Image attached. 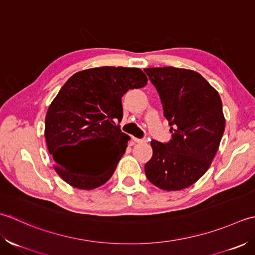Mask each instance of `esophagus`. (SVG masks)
<instances>
[{
    "label": "esophagus",
    "instance_id": "34e87169",
    "mask_svg": "<svg viewBox=\"0 0 255 255\" xmlns=\"http://www.w3.org/2000/svg\"><path fill=\"white\" fill-rule=\"evenodd\" d=\"M133 139H134V142H136V143H145V142H146V138H137V137H133Z\"/></svg>",
    "mask_w": 255,
    "mask_h": 255
}]
</instances>
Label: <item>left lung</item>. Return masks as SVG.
<instances>
[{"label": "left lung", "instance_id": "1", "mask_svg": "<svg viewBox=\"0 0 255 255\" xmlns=\"http://www.w3.org/2000/svg\"><path fill=\"white\" fill-rule=\"evenodd\" d=\"M156 88L169 122L168 143L150 142L147 179L160 189L181 190L210 167L225 132L219 93L198 72L175 67L144 69Z\"/></svg>", "mask_w": 255, "mask_h": 255}]
</instances>
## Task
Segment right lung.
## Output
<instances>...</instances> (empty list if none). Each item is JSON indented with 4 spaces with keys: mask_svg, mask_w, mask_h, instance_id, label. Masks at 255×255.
<instances>
[{
    "mask_svg": "<svg viewBox=\"0 0 255 255\" xmlns=\"http://www.w3.org/2000/svg\"><path fill=\"white\" fill-rule=\"evenodd\" d=\"M146 84L138 68L99 67L76 72L61 87L46 114L45 137L55 170L67 184L95 189L111 178L129 139L117 126L122 97ZM82 143L86 152L80 155Z\"/></svg>",
    "mask_w": 255,
    "mask_h": 255,
    "instance_id": "1",
    "label": "right lung"
}]
</instances>
